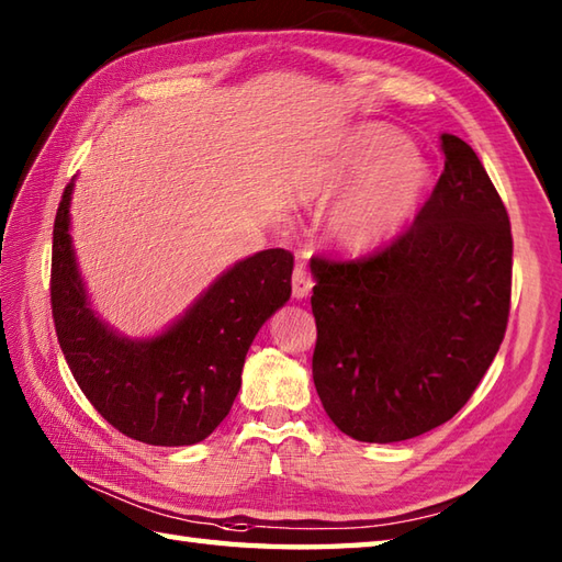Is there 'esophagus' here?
I'll use <instances>...</instances> for the list:
<instances>
[{
  "instance_id": "34e87169",
  "label": "esophagus",
  "mask_w": 562,
  "mask_h": 562,
  "mask_svg": "<svg viewBox=\"0 0 562 562\" xmlns=\"http://www.w3.org/2000/svg\"><path fill=\"white\" fill-rule=\"evenodd\" d=\"M314 288V278L304 266H296L292 272V296L294 300H304Z\"/></svg>"
}]
</instances>
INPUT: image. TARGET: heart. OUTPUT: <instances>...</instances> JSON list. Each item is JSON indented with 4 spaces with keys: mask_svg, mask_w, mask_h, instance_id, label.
Instances as JSON below:
<instances>
[{
    "mask_svg": "<svg viewBox=\"0 0 562 562\" xmlns=\"http://www.w3.org/2000/svg\"><path fill=\"white\" fill-rule=\"evenodd\" d=\"M362 178L330 214L333 241L350 254L384 244L415 212L427 186V166L408 139L389 127L355 133L312 183L314 200H330Z\"/></svg>",
    "mask_w": 562,
    "mask_h": 562,
    "instance_id": "obj_1",
    "label": "heart"
}]
</instances>
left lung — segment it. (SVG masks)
Wrapping results in <instances>:
<instances>
[{
    "instance_id": "1",
    "label": "left lung",
    "mask_w": 562,
    "mask_h": 562,
    "mask_svg": "<svg viewBox=\"0 0 562 562\" xmlns=\"http://www.w3.org/2000/svg\"><path fill=\"white\" fill-rule=\"evenodd\" d=\"M445 171L415 222L372 254L314 256V384L360 441L413 439L451 420L505 338L512 226L483 164L439 135Z\"/></svg>"
}]
</instances>
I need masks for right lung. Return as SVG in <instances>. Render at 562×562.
Returning <instances> with one entry per match:
<instances>
[{"instance_id":"1","label":"right lung","mask_w":562,"mask_h":562,"mask_svg":"<svg viewBox=\"0 0 562 562\" xmlns=\"http://www.w3.org/2000/svg\"><path fill=\"white\" fill-rule=\"evenodd\" d=\"M67 183L53 224L50 306L83 396L117 432L154 447L195 445L229 415L258 328L292 294L294 256L260 250L226 270L164 336L117 338L93 316L69 241Z\"/></svg>"}]
</instances>
